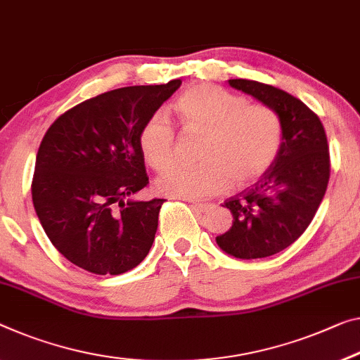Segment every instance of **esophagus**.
<instances>
[{
    "mask_svg": "<svg viewBox=\"0 0 360 360\" xmlns=\"http://www.w3.org/2000/svg\"><path fill=\"white\" fill-rule=\"evenodd\" d=\"M191 207L195 209L196 212H207L212 209L211 204H201V202H191Z\"/></svg>",
    "mask_w": 360,
    "mask_h": 360,
    "instance_id": "1",
    "label": "esophagus"
}]
</instances>
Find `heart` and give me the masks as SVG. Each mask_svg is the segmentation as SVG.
I'll return each mask as SVG.
<instances>
[{
    "label": "heart",
    "mask_w": 360,
    "mask_h": 360,
    "mask_svg": "<svg viewBox=\"0 0 360 360\" xmlns=\"http://www.w3.org/2000/svg\"><path fill=\"white\" fill-rule=\"evenodd\" d=\"M174 108L186 131L204 135L199 154L202 164L175 165L159 176L156 188L165 196L201 201L220 195L231 180L236 186L257 180L278 156L283 127L278 114L265 104H250L245 96L199 84L181 93ZM138 145L158 172L175 161L176 135L167 114L158 110L149 115Z\"/></svg>",
    "instance_id": "b5f03b06"
}]
</instances>
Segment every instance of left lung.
I'll return each instance as SVG.
<instances>
[{
  "instance_id": "1",
  "label": "left lung",
  "mask_w": 360,
  "mask_h": 360,
  "mask_svg": "<svg viewBox=\"0 0 360 360\" xmlns=\"http://www.w3.org/2000/svg\"><path fill=\"white\" fill-rule=\"evenodd\" d=\"M229 84L272 108L283 127L275 162L256 184L224 202L233 225L215 238L230 256L261 259L292 245L312 222L330 180L327 135L317 114L290 93L245 79Z\"/></svg>"
}]
</instances>
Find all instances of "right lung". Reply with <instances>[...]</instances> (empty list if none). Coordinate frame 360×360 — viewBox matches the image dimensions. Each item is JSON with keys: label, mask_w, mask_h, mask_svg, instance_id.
<instances>
[{"label": "right lung", "mask_w": 360, "mask_h": 360, "mask_svg": "<svg viewBox=\"0 0 360 360\" xmlns=\"http://www.w3.org/2000/svg\"><path fill=\"white\" fill-rule=\"evenodd\" d=\"M180 85L103 93L65 110L43 136L33 207L53 246L77 267L120 275L148 256L164 199H134L149 184L138 135Z\"/></svg>", "instance_id": "right-lung-1"}]
</instances>
